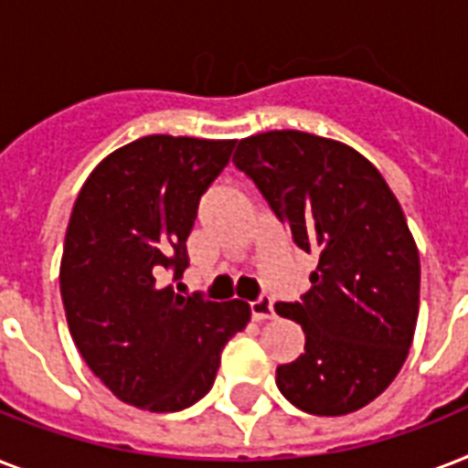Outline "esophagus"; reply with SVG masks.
<instances>
[{
    "label": "esophagus",
    "mask_w": 468,
    "mask_h": 468,
    "mask_svg": "<svg viewBox=\"0 0 468 468\" xmlns=\"http://www.w3.org/2000/svg\"><path fill=\"white\" fill-rule=\"evenodd\" d=\"M250 313L255 320H270L274 318V306H271L270 296H260L257 301L250 303Z\"/></svg>",
    "instance_id": "1"
}]
</instances>
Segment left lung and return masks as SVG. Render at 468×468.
Returning <instances> with one entry per match:
<instances>
[{
    "instance_id": "obj_1",
    "label": "left lung",
    "mask_w": 468,
    "mask_h": 468,
    "mask_svg": "<svg viewBox=\"0 0 468 468\" xmlns=\"http://www.w3.org/2000/svg\"><path fill=\"white\" fill-rule=\"evenodd\" d=\"M233 162L318 257L301 301L274 306L306 333L279 391L303 413H355L396 378L418 323L420 257L399 198L356 150L301 131L250 135Z\"/></svg>"
}]
</instances>
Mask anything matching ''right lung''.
<instances>
[{
	"instance_id": "obj_1",
	"label": "right lung",
	"mask_w": 468,
	"mask_h": 468,
	"mask_svg": "<svg viewBox=\"0 0 468 468\" xmlns=\"http://www.w3.org/2000/svg\"><path fill=\"white\" fill-rule=\"evenodd\" d=\"M235 141L145 135L101 160L75 201L60 264L69 335L109 391L175 413L211 391L220 352L248 325L245 301L179 296L198 201Z\"/></svg>"
}]
</instances>
